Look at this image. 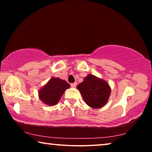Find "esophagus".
Returning <instances> with one entry per match:
<instances>
[{
	"label": "esophagus",
	"instance_id": "34e87169",
	"mask_svg": "<svg viewBox=\"0 0 152 152\" xmlns=\"http://www.w3.org/2000/svg\"><path fill=\"white\" fill-rule=\"evenodd\" d=\"M77 86V83H72V84H70V86L72 87V88H75Z\"/></svg>",
	"mask_w": 152,
	"mask_h": 152
}]
</instances>
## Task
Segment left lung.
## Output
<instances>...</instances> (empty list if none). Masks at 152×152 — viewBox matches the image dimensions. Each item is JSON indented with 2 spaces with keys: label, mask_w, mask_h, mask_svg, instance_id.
Listing matches in <instances>:
<instances>
[{
  "label": "left lung",
  "mask_w": 152,
  "mask_h": 152,
  "mask_svg": "<svg viewBox=\"0 0 152 152\" xmlns=\"http://www.w3.org/2000/svg\"><path fill=\"white\" fill-rule=\"evenodd\" d=\"M86 104L93 109H99L107 103L111 94L108 83L93 75L89 74L84 82L77 86Z\"/></svg>",
  "instance_id": "left-lung-1"
}]
</instances>
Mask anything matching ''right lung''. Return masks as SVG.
I'll return each mask as SVG.
<instances>
[{
	"instance_id": "right-lung-1",
	"label": "right lung",
	"mask_w": 152,
	"mask_h": 152,
	"mask_svg": "<svg viewBox=\"0 0 152 152\" xmlns=\"http://www.w3.org/2000/svg\"><path fill=\"white\" fill-rule=\"evenodd\" d=\"M70 84L59 77H53L39 91V97L45 104L54 106L59 102Z\"/></svg>"
}]
</instances>
